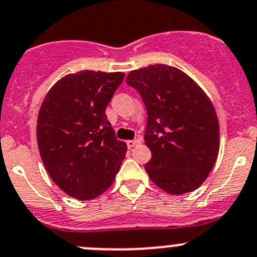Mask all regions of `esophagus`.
<instances>
[{
	"mask_svg": "<svg viewBox=\"0 0 257 257\" xmlns=\"http://www.w3.org/2000/svg\"><path fill=\"white\" fill-rule=\"evenodd\" d=\"M141 144V139H135V140H130L127 141V147L128 149H134L135 146H137V145Z\"/></svg>",
	"mask_w": 257,
	"mask_h": 257,
	"instance_id": "34e87169",
	"label": "esophagus"
}]
</instances>
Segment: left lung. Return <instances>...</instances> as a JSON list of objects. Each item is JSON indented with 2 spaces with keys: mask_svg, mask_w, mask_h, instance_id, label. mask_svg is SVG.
Wrapping results in <instances>:
<instances>
[{
  "mask_svg": "<svg viewBox=\"0 0 257 257\" xmlns=\"http://www.w3.org/2000/svg\"><path fill=\"white\" fill-rule=\"evenodd\" d=\"M126 83L146 106L145 144L152 157L145 170L151 181L171 195L196 190L218 155L220 128L210 98L186 73L167 65L131 71Z\"/></svg>",
  "mask_w": 257,
  "mask_h": 257,
  "instance_id": "left-lung-1",
  "label": "left lung"
}]
</instances>
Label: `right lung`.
I'll use <instances>...</instances> for the list:
<instances>
[{"label": "right lung", "instance_id": "1", "mask_svg": "<svg viewBox=\"0 0 257 257\" xmlns=\"http://www.w3.org/2000/svg\"><path fill=\"white\" fill-rule=\"evenodd\" d=\"M125 73L80 71L58 80L43 100L37 145L48 175L68 196L92 200L115 181L127 146L105 110Z\"/></svg>", "mask_w": 257, "mask_h": 257}]
</instances>
